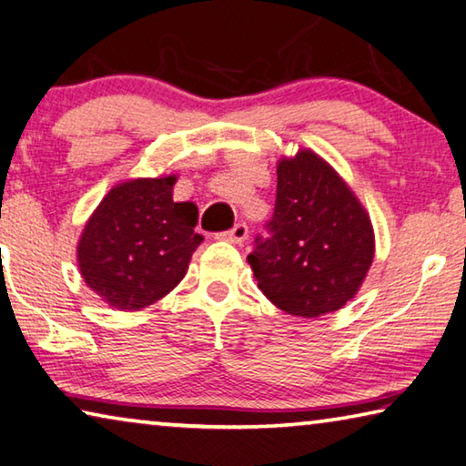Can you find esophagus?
Masks as SVG:
<instances>
[{"mask_svg":"<svg viewBox=\"0 0 466 466\" xmlns=\"http://www.w3.org/2000/svg\"><path fill=\"white\" fill-rule=\"evenodd\" d=\"M218 239L228 241V243H243L248 239V225L238 223L233 228H228V231L218 233Z\"/></svg>","mask_w":466,"mask_h":466,"instance_id":"esophagus-1","label":"esophagus"}]
</instances>
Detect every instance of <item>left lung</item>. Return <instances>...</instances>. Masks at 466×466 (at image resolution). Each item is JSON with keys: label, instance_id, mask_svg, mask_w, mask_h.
<instances>
[{"label": "left lung", "instance_id": "8db88e82", "mask_svg": "<svg viewBox=\"0 0 466 466\" xmlns=\"http://www.w3.org/2000/svg\"><path fill=\"white\" fill-rule=\"evenodd\" d=\"M268 238L248 262L260 291L287 314L318 318L360 291L373 260L370 215L322 157L299 150L277 167Z\"/></svg>", "mask_w": 466, "mask_h": 466}]
</instances>
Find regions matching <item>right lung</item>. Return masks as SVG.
Listing matches in <instances>:
<instances>
[{
    "label": "right lung",
    "mask_w": 466,
    "mask_h": 466,
    "mask_svg": "<svg viewBox=\"0 0 466 466\" xmlns=\"http://www.w3.org/2000/svg\"><path fill=\"white\" fill-rule=\"evenodd\" d=\"M175 175L119 183L96 206L78 241L80 274L121 311L152 305L186 277L202 243L198 206L173 202Z\"/></svg>",
    "instance_id": "obj_1"
}]
</instances>
